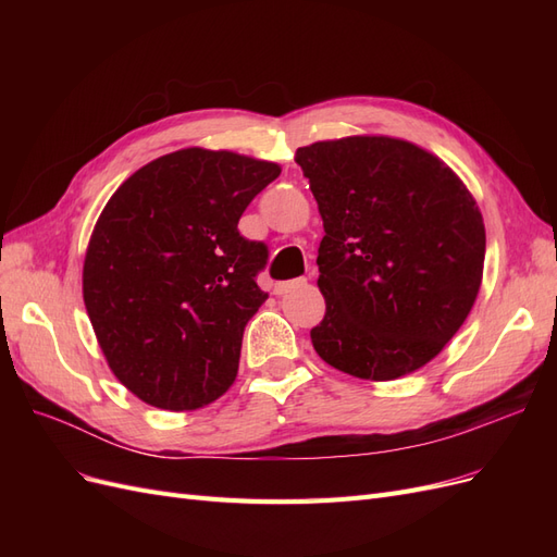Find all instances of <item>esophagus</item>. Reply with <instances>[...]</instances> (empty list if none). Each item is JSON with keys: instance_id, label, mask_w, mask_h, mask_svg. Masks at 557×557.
<instances>
[{"instance_id": "1", "label": "esophagus", "mask_w": 557, "mask_h": 557, "mask_svg": "<svg viewBox=\"0 0 557 557\" xmlns=\"http://www.w3.org/2000/svg\"><path fill=\"white\" fill-rule=\"evenodd\" d=\"M307 278H295V281H283V283H276L274 285V295H285L288 290L297 288V285H305Z\"/></svg>"}]
</instances>
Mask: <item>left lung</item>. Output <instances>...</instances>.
Here are the masks:
<instances>
[{"instance_id": "8db88e82", "label": "left lung", "mask_w": 557, "mask_h": 557, "mask_svg": "<svg viewBox=\"0 0 557 557\" xmlns=\"http://www.w3.org/2000/svg\"><path fill=\"white\" fill-rule=\"evenodd\" d=\"M295 162L325 227L315 352L364 381L416 372L476 301L485 260L476 199L430 150L383 134L315 141Z\"/></svg>"}]
</instances>
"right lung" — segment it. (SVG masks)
Listing matches in <instances>:
<instances>
[{
	"instance_id": "right-lung-1",
	"label": "right lung",
	"mask_w": 557,
	"mask_h": 557,
	"mask_svg": "<svg viewBox=\"0 0 557 557\" xmlns=\"http://www.w3.org/2000/svg\"><path fill=\"white\" fill-rule=\"evenodd\" d=\"M278 174L181 148L134 172L97 218L83 301L111 372L150 407H207L237 379L244 327L269 297L256 283L267 246L237 225Z\"/></svg>"
}]
</instances>
